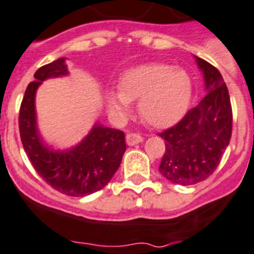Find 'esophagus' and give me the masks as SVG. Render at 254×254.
<instances>
[{"mask_svg": "<svg viewBox=\"0 0 254 254\" xmlns=\"http://www.w3.org/2000/svg\"><path fill=\"white\" fill-rule=\"evenodd\" d=\"M126 141L128 145H136V144H139V142L142 141V137L137 133H127L126 136Z\"/></svg>", "mask_w": 254, "mask_h": 254, "instance_id": "obj_1", "label": "esophagus"}]
</instances>
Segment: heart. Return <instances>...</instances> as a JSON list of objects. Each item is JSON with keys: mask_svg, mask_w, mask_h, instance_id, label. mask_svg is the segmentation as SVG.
<instances>
[{"mask_svg": "<svg viewBox=\"0 0 254 254\" xmlns=\"http://www.w3.org/2000/svg\"><path fill=\"white\" fill-rule=\"evenodd\" d=\"M119 92H108V108L115 117H123L132 101L144 121L153 127H167L187 112L192 98V79L182 67L149 64L129 68L121 76Z\"/></svg>", "mask_w": 254, "mask_h": 254, "instance_id": "b5f03b06", "label": "heart"}]
</instances>
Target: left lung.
I'll use <instances>...</instances> for the list:
<instances>
[{"mask_svg": "<svg viewBox=\"0 0 254 254\" xmlns=\"http://www.w3.org/2000/svg\"><path fill=\"white\" fill-rule=\"evenodd\" d=\"M202 72L206 94L177 126L160 133L166 152L160 173L174 184L192 186L209 178L230 144L232 112L221 72L194 56Z\"/></svg>", "mask_w": 254, "mask_h": 254, "instance_id": "left-lung-1", "label": "left lung"}]
</instances>
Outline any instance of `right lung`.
<instances>
[{
    "mask_svg": "<svg viewBox=\"0 0 254 254\" xmlns=\"http://www.w3.org/2000/svg\"><path fill=\"white\" fill-rule=\"evenodd\" d=\"M67 75L64 57L35 72L20 105L19 132L40 177L61 193L83 197L102 190L118 170L126 152L125 133L96 122L85 137L70 148L53 149L44 142L37 126L36 92L43 81Z\"/></svg>",
    "mask_w": 254,
    "mask_h": 254,
    "instance_id": "obj_1",
    "label": "right lung"
}]
</instances>
